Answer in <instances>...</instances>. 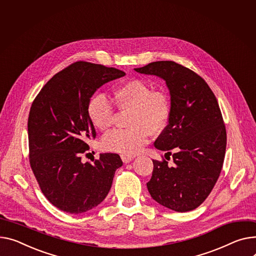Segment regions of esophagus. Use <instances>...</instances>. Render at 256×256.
Returning <instances> with one entry per match:
<instances>
[{
  "instance_id": "obj_1",
  "label": "esophagus",
  "mask_w": 256,
  "mask_h": 256,
  "mask_svg": "<svg viewBox=\"0 0 256 256\" xmlns=\"http://www.w3.org/2000/svg\"><path fill=\"white\" fill-rule=\"evenodd\" d=\"M122 156V162H124V164H128V162H132V160H134V156H132V154H126V153H122V154L120 156Z\"/></svg>"
}]
</instances>
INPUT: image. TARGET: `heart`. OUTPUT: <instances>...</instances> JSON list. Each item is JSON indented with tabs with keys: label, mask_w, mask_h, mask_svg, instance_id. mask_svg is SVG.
<instances>
[{
	"label": "heart",
	"mask_w": 256,
	"mask_h": 256,
	"mask_svg": "<svg viewBox=\"0 0 256 256\" xmlns=\"http://www.w3.org/2000/svg\"><path fill=\"white\" fill-rule=\"evenodd\" d=\"M118 107L132 111L128 130H115L102 140L105 150L134 153L147 143L151 134H158L166 126L171 105L162 90H152L142 79H130L114 90ZM88 117L98 130H107L113 122V108L105 96L96 94L88 104Z\"/></svg>",
	"instance_id": "1"
}]
</instances>
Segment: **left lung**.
I'll return each mask as SVG.
<instances>
[{"label": "left lung", "mask_w": 256, "mask_h": 256, "mask_svg": "<svg viewBox=\"0 0 256 256\" xmlns=\"http://www.w3.org/2000/svg\"><path fill=\"white\" fill-rule=\"evenodd\" d=\"M134 71L164 79L171 96L168 122L154 146L168 154L174 149V164L152 160L148 192L166 208L192 211L212 192L224 160L226 130L216 96L200 76L175 62H153Z\"/></svg>", "instance_id": "obj_1"}]
</instances>
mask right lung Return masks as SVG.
I'll list each match as a JSON object with an SVG mask.
<instances>
[{
    "label": "right lung",
    "mask_w": 256,
    "mask_h": 256,
    "mask_svg": "<svg viewBox=\"0 0 256 256\" xmlns=\"http://www.w3.org/2000/svg\"><path fill=\"white\" fill-rule=\"evenodd\" d=\"M124 72L76 62L56 74L34 100L28 120L30 164L46 198L60 210L79 214L105 200L115 171L122 166L116 153H100L94 164L81 162L96 139L88 104L102 85Z\"/></svg>",
    "instance_id": "right-lung-1"
}]
</instances>
